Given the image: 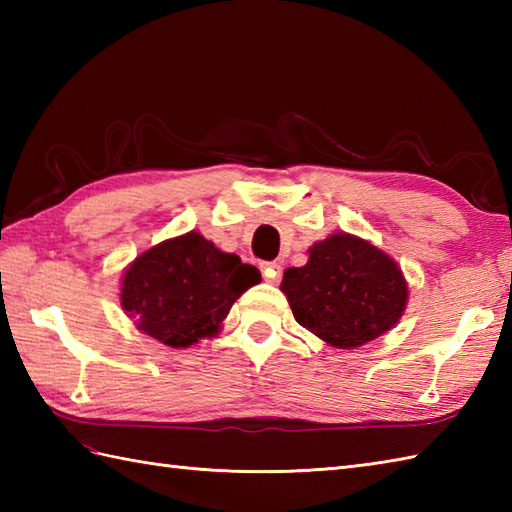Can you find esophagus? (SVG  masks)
<instances>
[{
    "label": "esophagus",
    "instance_id": "esophagus-1",
    "mask_svg": "<svg viewBox=\"0 0 512 512\" xmlns=\"http://www.w3.org/2000/svg\"><path fill=\"white\" fill-rule=\"evenodd\" d=\"M259 268H262V275H264L266 281H273V284H275V281H279L281 266L277 262H264Z\"/></svg>",
    "mask_w": 512,
    "mask_h": 512
}]
</instances>
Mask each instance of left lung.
<instances>
[{"instance_id": "left-lung-1", "label": "left lung", "mask_w": 512, "mask_h": 512, "mask_svg": "<svg viewBox=\"0 0 512 512\" xmlns=\"http://www.w3.org/2000/svg\"><path fill=\"white\" fill-rule=\"evenodd\" d=\"M281 290L297 323L341 350L385 334L407 306L394 259L347 233L314 244L306 266L286 270Z\"/></svg>"}]
</instances>
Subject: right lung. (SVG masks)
<instances>
[{
  "label": "right lung",
  "mask_w": 512,
  "mask_h": 512,
  "mask_svg": "<svg viewBox=\"0 0 512 512\" xmlns=\"http://www.w3.org/2000/svg\"><path fill=\"white\" fill-rule=\"evenodd\" d=\"M259 279L255 266L191 231L136 257L123 277L121 303L138 330L165 345L189 347L213 336L235 299Z\"/></svg>",
  "instance_id": "obj_1"
}]
</instances>
